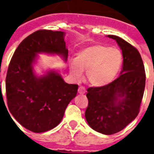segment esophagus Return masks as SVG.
<instances>
[{
  "label": "esophagus",
  "instance_id": "34e87169",
  "mask_svg": "<svg viewBox=\"0 0 154 154\" xmlns=\"http://www.w3.org/2000/svg\"><path fill=\"white\" fill-rule=\"evenodd\" d=\"M78 92L79 94H85V89L84 88L83 86H79Z\"/></svg>",
  "mask_w": 154,
  "mask_h": 154
}]
</instances>
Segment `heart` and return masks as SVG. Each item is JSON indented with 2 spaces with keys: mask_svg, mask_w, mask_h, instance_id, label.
Returning a JSON list of instances; mask_svg holds the SVG:
<instances>
[{
  "mask_svg": "<svg viewBox=\"0 0 154 154\" xmlns=\"http://www.w3.org/2000/svg\"><path fill=\"white\" fill-rule=\"evenodd\" d=\"M123 62V55L118 48L103 45H94L83 48L76 58L70 62L69 69L75 79H79L86 70L85 76L95 87L108 85L114 79Z\"/></svg>",
  "mask_w": 154,
  "mask_h": 154,
  "instance_id": "1",
  "label": "heart"
}]
</instances>
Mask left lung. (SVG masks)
Wrapping results in <instances>:
<instances>
[{
    "instance_id": "obj_1",
    "label": "left lung",
    "mask_w": 154,
    "mask_h": 154,
    "mask_svg": "<svg viewBox=\"0 0 154 154\" xmlns=\"http://www.w3.org/2000/svg\"><path fill=\"white\" fill-rule=\"evenodd\" d=\"M108 37L117 42L122 50L123 69L111 83L87 89L89 104L85 113L89 126L105 135L121 131L135 119L146 82L143 62L138 50L119 37Z\"/></svg>"
}]
</instances>
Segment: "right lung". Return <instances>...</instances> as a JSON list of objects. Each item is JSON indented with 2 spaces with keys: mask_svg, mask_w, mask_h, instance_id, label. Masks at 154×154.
Masks as SVG:
<instances>
[{
  "mask_svg": "<svg viewBox=\"0 0 154 154\" xmlns=\"http://www.w3.org/2000/svg\"><path fill=\"white\" fill-rule=\"evenodd\" d=\"M65 35L63 31H35L20 43L9 64L6 77L8 108L21 126L34 133L58 126L77 94L79 85L66 83L55 70L42 75H37L34 70L40 53L59 55L67 62Z\"/></svg>",
  "mask_w": 154,
  "mask_h": 154,
  "instance_id": "obj_1",
  "label": "right lung"
}]
</instances>
